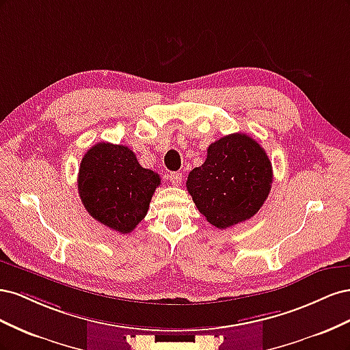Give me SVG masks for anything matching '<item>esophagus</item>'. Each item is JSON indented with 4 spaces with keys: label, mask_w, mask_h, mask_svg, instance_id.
<instances>
[{
    "label": "esophagus",
    "mask_w": 350,
    "mask_h": 350,
    "mask_svg": "<svg viewBox=\"0 0 350 350\" xmlns=\"http://www.w3.org/2000/svg\"><path fill=\"white\" fill-rule=\"evenodd\" d=\"M167 181L174 185H179L183 181V174L181 172H171L167 175Z\"/></svg>",
    "instance_id": "1"
}]
</instances>
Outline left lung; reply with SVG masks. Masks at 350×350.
Segmentation results:
<instances>
[{
	"label": "left lung",
	"instance_id": "left-lung-1",
	"mask_svg": "<svg viewBox=\"0 0 350 350\" xmlns=\"http://www.w3.org/2000/svg\"><path fill=\"white\" fill-rule=\"evenodd\" d=\"M271 183L267 153L250 135L235 133L208 146L204 163L189 172L187 189L208 224L226 229L257 213Z\"/></svg>",
	"mask_w": 350,
	"mask_h": 350
}]
</instances>
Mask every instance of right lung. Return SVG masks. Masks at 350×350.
Instances as JSON below:
<instances>
[{
	"label": "right lung",
	"instance_id": "right-lung-1",
	"mask_svg": "<svg viewBox=\"0 0 350 350\" xmlns=\"http://www.w3.org/2000/svg\"><path fill=\"white\" fill-rule=\"evenodd\" d=\"M159 185V174L144 169L126 146L102 142L81 159L77 187L84 208L121 234H130L144 219Z\"/></svg>",
	"mask_w": 350,
	"mask_h": 350
}]
</instances>
